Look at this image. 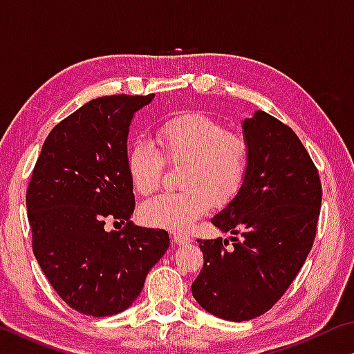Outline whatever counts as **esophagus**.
Segmentation results:
<instances>
[{
    "label": "esophagus",
    "mask_w": 354,
    "mask_h": 354,
    "mask_svg": "<svg viewBox=\"0 0 354 354\" xmlns=\"http://www.w3.org/2000/svg\"><path fill=\"white\" fill-rule=\"evenodd\" d=\"M173 241L178 245H184V243H189L192 241V237L187 234H183V232H173Z\"/></svg>",
    "instance_id": "obj_1"
}]
</instances>
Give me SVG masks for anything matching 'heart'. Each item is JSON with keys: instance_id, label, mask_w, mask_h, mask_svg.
<instances>
[{"instance_id": "heart-1", "label": "heart", "mask_w": 354, "mask_h": 354, "mask_svg": "<svg viewBox=\"0 0 354 354\" xmlns=\"http://www.w3.org/2000/svg\"><path fill=\"white\" fill-rule=\"evenodd\" d=\"M159 153L147 143H136L127 158L134 190L151 195L160 187L165 162L181 165V187L140 207V218L149 226L184 231L200 218L211 203L225 206L241 192L250 165L247 137L225 129L217 120L200 112L178 113L156 129Z\"/></svg>"}]
</instances>
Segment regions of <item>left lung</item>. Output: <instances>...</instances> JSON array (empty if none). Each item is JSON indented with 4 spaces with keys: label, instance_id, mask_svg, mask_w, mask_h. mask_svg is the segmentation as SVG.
<instances>
[{
    "label": "left lung",
    "instance_id": "1",
    "mask_svg": "<svg viewBox=\"0 0 354 354\" xmlns=\"http://www.w3.org/2000/svg\"><path fill=\"white\" fill-rule=\"evenodd\" d=\"M250 165L239 194L211 220L227 239L201 241L205 266L192 284L203 309L245 322L267 313L289 289L313 248L322 183L301 140L270 113L243 120Z\"/></svg>",
    "mask_w": 354,
    "mask_h": 354
}]
</instances>
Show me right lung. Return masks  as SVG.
<instances>
[{
  "label": "right lung",
  "mask_w": 354,
  "mask_h": 354,
  "mask_svg": "<svg viewBox=\"0 0 354 354\" xmlns=\"http://www.w3.org/2000/svg\"><path fill=\"white\" fill-rule=\"evenodd\" d=\"M154 98L111 95L88 101L44 142L26 190L32 251L70 308L107 317L128 309L169 248L164 230L131 221L128 133L134 113ZM127 221L106 232V221Z\"/></svg>",
  "instance_id": "right-lung-1"
}]
</instances>
